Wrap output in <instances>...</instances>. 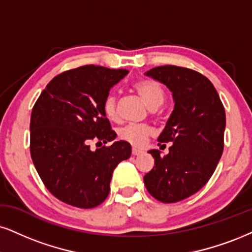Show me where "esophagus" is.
<instances>
[{
    "label": "esophagus",
    "instance_id": "obj_1",
    "mask_svg": "<svg viewBox=\"0 0 252 252\" xmlns=\"http://www.w3.org/2000/svg\"><path fill=\"white\" fill-rule=\"evenodd\" d=\"M132 154L133 155H140V154H142V151L141 150H136V148H133Z\"/></svg>",
    "mask_w": 252,
    "mask_h": 252
}]
</instances>
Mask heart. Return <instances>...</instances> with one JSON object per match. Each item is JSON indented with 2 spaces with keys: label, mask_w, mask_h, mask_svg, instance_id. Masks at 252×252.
<instances>
[{
  "label": "heart",
  "mask_w": 252,
  "mask_h": 252,
  "mask_svg": "<svg viewBox=\"0 0 252 252\" xmlns=\"http://www.w3.org/2000/svg\"><path fill=\"white\" fill-rule=\"evenodd\" d=\"M133 89L135 90L141 98L150 105L151 107H157L163 102L164 99V90L160 83L151 78H142L136 80L133 84ZM102 111H104L105 117L111 121H117L119 118L118 113V101L114 94H108L105 98L104 104H102ZM153 134V128L152 126L144 124H128V125L121 127L118 131V136L120 140L128 142L129 145L134 147H141L147 141V139Z\"/></svg>",
  "instance_id": "b5f03b06"
}]
</instances>
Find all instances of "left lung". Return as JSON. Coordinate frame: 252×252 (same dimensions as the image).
Masks as SVG:
<instances>
[{"instance_id": "8db88e82", "label": "left lung", "mask_w": 252, "mask_h": 252, "mask_svg": "<svg viewBox=\"0 0 252 252\" xmlns=\"http://www.w3.org/2000/svg\"><path fill=\"white\" fill-rule=\"evenodd\" d=\"M146 76L173 92L175 106L158 139L160 148L170 142L169 153L148 152L155 166L144 182L157 200L175 203L197 192L215 172L224 147V106L212 82L195 70L163 65Z\"/></svg>"}]
</instances>
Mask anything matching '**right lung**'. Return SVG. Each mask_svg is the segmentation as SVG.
I'll list each match as a JSON object with an SVG mask.
<instances>
[{"label":"right lung","instance_id":"add662e5","mask_svg":"<svg viewBox=\"0 0 252 252\" xmlns=\"http://www.w3.org/2000/svg\"><path fill=\"white\" fill-rule=\"evenodd\" d=\"M127 73L98 65L64 71L33 105L31 159L48 190L64 203L84 209L99 206L108 196L114 168L131 157V145L125 141L90 148L93 140L101 145L116 139L102 104Z\"/></svg>","mask_w":252,"mask_h":252}]
</instances>
